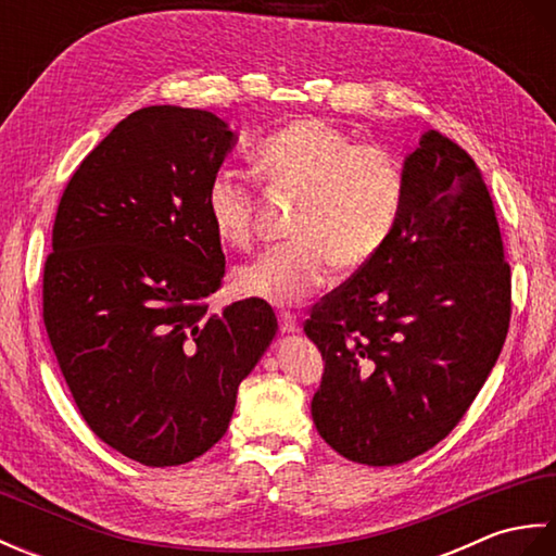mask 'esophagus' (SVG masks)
Returning a JSON list of instances; mask_svg holds the SVG:
<instances>
[{"instance_id": "1", "label": "esophagus", "mask_w": 556, "mask_h": 556, "mask_svg": "<svg viewBox=\"0 0 556 556\" xmlns=\"http://www.w3.org/2000/svg\"><path fill=\"white\" fill-rule=\"evenodd\" d=\"M277 320H279V329H281V332H285V334H291V332H296V329H299L296 315L289 313V311H281V313L277 315Z\"/></svg>"}]
</instances>
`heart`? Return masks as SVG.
<instances>
[{"label":"heart","mask_w":556,"mask_h":556,"mask_svg":"<svg viewBox=\"0 0 556 556\" xmlns=\"http://www.w3.org/2000/svg\"><path fill=\"white\" fill-rule=\"evenodd\" d=\"M263 179L296 195L289 233L251 265L236 269V289L277 305L301 303L323 289L334 265L361 269L382 251L406 203V172L382 146H356L323 119H299L255 150ZM207 212L224 243L251 248L257 236L255 188L241 172L219 167L207 186Z\"/></svg>","instance_id":"1"}]
</instances>
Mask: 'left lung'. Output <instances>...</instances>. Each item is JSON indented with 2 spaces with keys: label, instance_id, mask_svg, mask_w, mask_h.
<instances>
[{
  "label": "left lung",
  "instance_id": "obj_1",
  "mask_svg": "<svg viewBox=\"0 0 556 556\" xmlns=\"http://www.w3.org/2000/svg\"><path fill=\"white\" fill-rule=\"evenodd\" d=\"M404 172L389 241L303 325L325 361L315 428L368 466L404 464L456 428L511 320V267L473 157L428 131Z\"/></svg>",
  "mask_w": 556,
  "mask_h": 556
}]
</instances>
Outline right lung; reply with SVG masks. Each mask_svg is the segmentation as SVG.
I'll use <instances>...</instances> for the list:
<instances>
[{
	"label": "right lung",
	"instance_id": "add662e5",
	"mask_svg": "<svg viewBox=\"0 0 556 556\" xmlns=\"http://www.w3.org/2000/svg\"><path fill=\"white\" fill-rule=\"evenodd\" d=\"M233 140L205 110H138L90 150L56 207L47 337L88 428L143 466L217 444L277 332L263 299L210 313L224 253L207 186Z\"/></svg>",
	"mask_w": 556,
	"mask_h": 556
}]
</instances>
